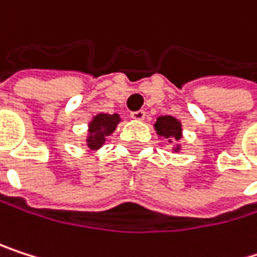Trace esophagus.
<instances>
[{
  "mask_svg": "<svg viewBox=\"0 0 257 257\" xmlns=\"http://www.w3.org/2000/svg\"><path fill=\"white\" fill-rule=\"evenodd\" d=\"M131 117L136 118V120H143L146 117V111L145 109H139V111H133L131 112Z\"/></svg>",
  "mask_w": 257,
  "mask_h": 257,
  "instance_id": "34e87169",
  "label": "esophagus"
}]
</instances>
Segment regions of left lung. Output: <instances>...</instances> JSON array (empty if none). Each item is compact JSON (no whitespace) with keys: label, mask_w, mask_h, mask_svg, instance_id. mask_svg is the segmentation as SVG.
<instances>
[{"label":"left lung","mask_w":257,"mask_h":257,"mask_svg":"<svg viewBox=\"0 0 257 257\" xmlns=\"http://www.w3.org/2000/svg\"><path fill=\"white\" fill-rule=\"evenodd\" d=\"M155 130H157L158 136H161L164 139H170V143H172V139L179 140L181 139V134H182L181 123L175 117H172V115L158 117L157 118V123H155Z\"/></svg>","instance_id":"left-lung-1"}]
</instances>
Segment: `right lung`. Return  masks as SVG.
Masks as SVG:
<instances>
[{"label":"right lung","mask_w":257,"mask_h":257,"mask_svg":"<svg viewBox=\"0 0 257 257\" xmlns=\"http://www.w3.org/2000/svg\"><path fill=\"white\" fill-rule=\"evenodd\" d=\"M118 121H120L118 114H97L88 124L90 134L87 139L88 143L87 146L90 149H99L105 143V139L114 133Z\"/></svg>","instance_id":"obj_1"}]
</instances>
